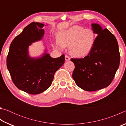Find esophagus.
<instances>
[{
    "mask_svg": "<svg viewBox=\"0 0 126 126\" xmlns=\"http://www.w3.org/2000/svg\"><path fill=\"white\" fill-rule=\"evenodd\" d=\"M65 61H69L70 60V57H68V55H65Z\"/></svg>",
    "mask_w": 126,
    "mask_h": 126,
    "instance_id": "1",
    "label": "esophagus"
}]
</instances>
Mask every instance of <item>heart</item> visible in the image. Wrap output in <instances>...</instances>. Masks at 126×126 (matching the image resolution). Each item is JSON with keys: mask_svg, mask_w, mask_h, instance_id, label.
Listing matches in <instances>:
<instances>
[{"mask_svg": "<svg viewBox=\"0 0 126 126\" xmlns=\"http://www.w3.org/2000/svg\"><path fill=\"white\" fill-rule=\"evenodd\" d=\"M95 38L93 29L73 25L59 33L55 45L58 48L69 47L72 55L82 58L87 56L92 50Z\"/></svg>", "mask_w": 126, "mask_h": 126, "instance_id": "b5f03b06", "label": "heart"}]
</instances>
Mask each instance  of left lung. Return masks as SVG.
<instances>
[{
	"instance_id": "1",
	"label": "left lung",
	"mask_w": 126,
	"mask_h": 126,
	"mask_svg": "<svg viewBox=\"0 0 126 126\" xmlns=\"http://www.w3.org/2000/svg\"><path fill=\"white\" fill-rule=\"evenodd\" d=\"M98 35L92 50L84 58H72L75 68L73 72L76 84L83 90L95 91L111 83L120 62L118 42L107 29L96 23L91 24Z\"/></svg>"
}]
</instances>
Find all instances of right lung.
Here are the masks:
<instances>
[{
	"label": "right lung",
	"mask_w": 126,
	"mask_h": 126,
	"mask_svg": "<svg viewBox=\"0 0 126 126\" xmlns=\"http://www.w3.org/2000/svg\"><path fill=\"white\" fill-rule=\"evenodd\" d=\"M44 24L32 22L11 43L7 65L13 82L18 89L31 94L47 90L52 84L57 70L64 63V55L52 58L45 50L41 57L29 56L28 48L32 43L42 40Z\"/></svg>",
	"instance_id": "right-lung-1"
}]
</instances>
